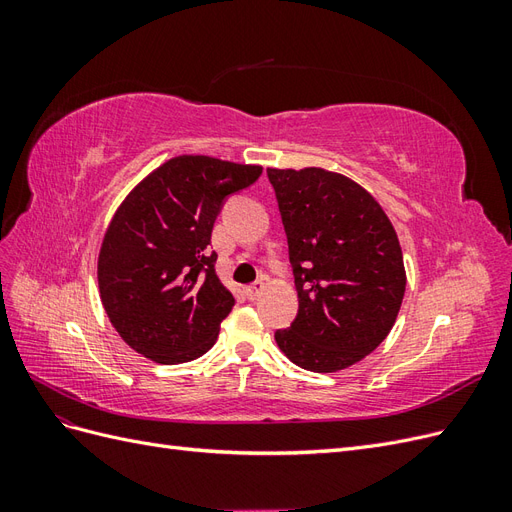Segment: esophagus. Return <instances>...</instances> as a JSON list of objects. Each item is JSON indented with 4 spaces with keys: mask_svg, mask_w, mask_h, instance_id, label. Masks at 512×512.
Returning a JSON list of instances; mask_svg holds the SVG:
<instances>
[{
    "mask_svg": "<svg viewBox=\"0 0 512 512\" xmlns=\"http://www.w3.org/2000/svg\"><path fill=\"white\" fill-rule=\"evenodd\" d=\"M265 286H267V282H265V280H256L252 286H247V288H245L247 297H250L252 301H254V299H258L260 294H262V290H265Z\"/></svg>",
    "mask_w": 512,
    "mask_h": 512,
    "instance_id": "esophagus-1",
    "label": "esophagus"
}]
</instances>
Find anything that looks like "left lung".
I'll return each mask as SVG.
<instances>
[{"instance_id": "obj_1", "label": "left lung", "mask_w": 512, "mask_h": 512, "mask_svg": "<svg viewBox=\"0 0 512 512\" xmlns=\"http://www.w3.org/2000/svg\"><path fill=\"white\" fill-rule=\"evenodd\" d=\"M288 235L299 314L275 342L333 374L374 352L397 320L406 267L397 232L363 185L320 166L267 168Z\"/></svg>"}]
</instances>
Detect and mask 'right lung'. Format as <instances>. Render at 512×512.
I'll return each instance as SVG.
<instances>
[{"label":"right lung","instance_id":"add662e5","mask_svg":"<svg viewBox=\"0 0 512 512\" xmlns=\"http://www.w3.org/2000/svg\"><path fill=\"white\" fill-rule=\"evenodd\" d=\"M258 164L177 156L123 198L104 232L98 288L104 312L134 352L162 365L203 356L235 297L209 252L222 200L252 185Z\"/></svg>","mask_w":512,"mask_h":512}]
</instances>
